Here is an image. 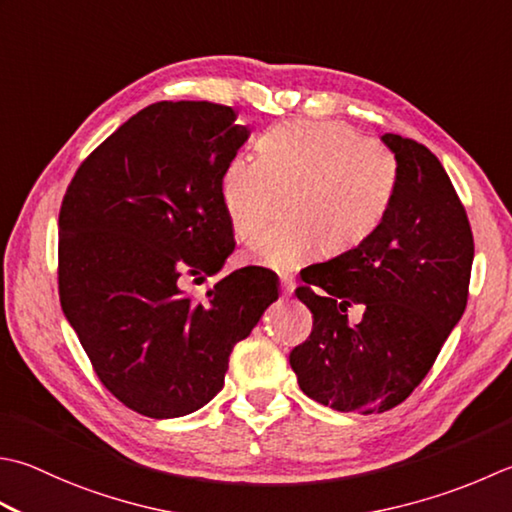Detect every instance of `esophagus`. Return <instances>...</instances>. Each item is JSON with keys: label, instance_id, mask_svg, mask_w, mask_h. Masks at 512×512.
Here are the masks:
<instances>
[{"label": "esophagus", "instance_id": "esophagus-1", "mask_svg": "<svg viewBox=\"0 0 512 512\" xmlns=\"http://www.w3.org/2000/svg\"><path fill=\"white\" fill-rule=\"evenodd\" d=\"M279 286H282V293H284V295H293L295 279L288 277V275H282V277H279Z\"/></svg>", "mask_w": 512, "mask_h": 512}]
</instances>
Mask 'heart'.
Listing matches in <instances>:
<instances>
[{
  "instance_id": "heart-1",
  "label": "heart",
  "mask_w": 512,
  "mask_h": 512,
  "mask_svg": "<svg viewBox=\"0 0 512 512\" xmlns=\"http://www.w3.org/2000/svg\"><path fill=\"white\" fill-rule=\"evenodd\" d=\"M257 157L237 155L222 175V204L237 242L268 222L277 195H288L290 222L268 230L246 259L295 268L315 253L362 244L382 226L397 193L399 166L382 144L344 124L290 122L259 137Z\"/></svg>"
}]
</instances>
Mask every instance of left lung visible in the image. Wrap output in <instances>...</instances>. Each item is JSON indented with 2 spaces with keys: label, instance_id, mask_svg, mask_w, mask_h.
<instances>
[{
  "label": "left lung",
  "instance_id": "left-lung-1",
  "mask_svg": "<svg viewBox=\"0 0 512 512\" xmlns=\"http://www.w3.org/2000/svg\"><path fill=\"white\" fill-rule=\"evenodd\" d=\"M397 193L373 235L306 268L299 302L313 333L290 353L299 388L339 413H384L428 375L468 302L475 244L442 162L424 144L386 133ZM359 303L365 317L347 322Z\"/></svg>",
  "mask_w": 512,
  "mask_h": 512
}]
</instances>
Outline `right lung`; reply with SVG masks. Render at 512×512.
Masks as SVG:
<instances>
[{
    "mask_svg": "<svg viewBox=\"0 0 512 512\" xmlns=\"http://www.w3.org/2000/svg\"><path fill=\"white\" fill-rule=\"evenodd\" d=\"M230 106L157 102L77 168L59 210V302L97 377L135 413H195L224 388L233 346L279 297L239 268L195 302L235 250L224 168L250 135Z\"/></svg>",
    "mask_w": 512,
    "mask_h": 512,
    "instance_id": "1",
    "label": "right lung"
}]
</instances>
